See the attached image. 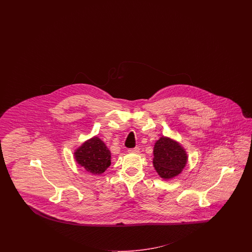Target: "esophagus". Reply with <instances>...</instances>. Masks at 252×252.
Returning <instances> with one entry per match:
<instances>
[{
    "label": "esophagus",
    "mask_w": 252,
    "mask_h": 252,
    "mask_svg": "<svg viewBox=\"0 0 252 252\" xmlns=\"http://www.w3.org/2000/svg\"><path fill=\"white\" fill-rule=\"evenodd\" d=\"M127 152L130 153H137L139 152V148H138V147L131 148V149H128V150H127Z\"/></svg>",
    "instance_id": "34e87169"
}]
</instances>
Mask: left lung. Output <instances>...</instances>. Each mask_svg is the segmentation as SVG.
I'll return each mask as SVG.
<instances>
[{
  "label": "left lung",
  "mask_w": 252,
  "mask_h": 252,
  "mask_svg": "<svg viewBox=\"0 0 252 252\" xmlns=\"http://www.w3.org/2000/svg\"><path fill=\"white\" fill-rule=\"evenodd\" d=\"M153 165L160 177L169 179L177 176L187 163V153L177 142L160 137L153 150Z\"/></svg>",
  "instance_id": "left-lung-1"
}]
</instances>
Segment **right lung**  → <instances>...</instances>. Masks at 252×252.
I'll list each match as a JSON object with an SVG mask.
<instances>
[{"instance_id":"add662e5","label":"right lung","mask_w":252,"mask_h":252,"mask_svg":"<svg viewBox=\"0 0 252 252\" xmlns=\"http://www.w3.org/2000/svg\"><path fill=\"white\" fill-rule=\"evenodd\" d=\"M75 158L81 166L94 175L102 174L111 164V153L97 137L79 147L75 153Z\"/></svg>"}]
</instances>
